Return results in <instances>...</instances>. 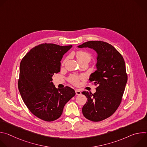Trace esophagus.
I'll return each instance as SVG.
<instances>
[{"label":"esophagus","instance_id":"esophagus-1","mask_svg":"<svg viewBox=\"0 0 147 147\" xmlns=\"http://www.w3.org/2000/svg\"><path fill=\"white\" fill-rule=\"evenodd\" d=\"M75 92H76V95H80L81 94V92L79 90H76L75 91Z\"/></svg>","mask_w":147,"mask_h":147}]
</instances>
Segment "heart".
Segmentation results:
<instances>
[{
  "label": "heart",
  "instance_id": "heart-1",
  "mask_svg": "<svg viewBox=\"0 0 147 147\" xmlns=\"http://www.w3.org/2000/svg\"><path fill=\"white\" fill-rule=\"evenodd\" d=\"M76 56L77 58V60L80 63H82L83 61H87L89 62L92 58L91 55L86 51H78L76 52ZM66 59L64 60L63 63H65ZM82 78V76H78L76 75H72L69 78V82L74 85H78L79 83L80 79Z\"/></svg>",
  "mask_w": 147,
  "mask_h": 147
}]
</instances>
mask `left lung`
I'll list each match as a JSON object with an SVG mask.
<instances>
[{"label":"left lung","instance_id":"left-lung-1","mask_svg":"<svg viewBox=\"0 0 147 147\" xmlns=\"http://www.w3.org/2000/svg\"><path fill=\"white\" fill-rule=\"evenodd\" d=\"M78 47L92 48L98 53L97 69L89 78L97 86L96 92H82L88 100L82 112L88 120L100 121L112 116L121 103L127 81L124 60L112 45L103 41H88Z\"/></svg>","mask_w":147,"mask_h":147}]
</instances>
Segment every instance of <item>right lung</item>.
<instances>
[{
    "instance_id": "1",
    "label": "right lung",
    "mask_w": 147,
    "mask_h": 147,
    "mask_svg": "<svg viewBox=\"0 0 147 147\" xmlns=\"http://www.w3.org/2000/svg\"><path fill=\"white\" fill-rule=\"evenodd\" d=\"M72 45L41 44L32 48L20 66L18 87L30 111L47 121L60 117L65 104L75 95L70 87L57 89L52 77L60 71V61Z\"/></svg>"
}]
</instances>
